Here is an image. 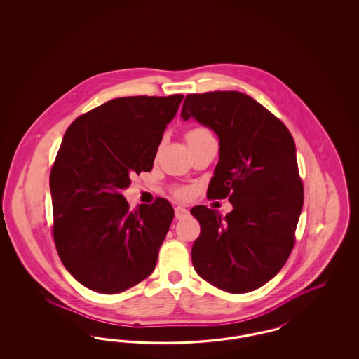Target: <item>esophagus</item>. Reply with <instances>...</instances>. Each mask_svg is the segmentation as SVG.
I'll use <instances>...</instances> for the list:
<instances>
[{
    "label": "esophagus",
    "mask_w": 359,
    "mask_h": 359,
    "mask_svg": "<svg viewBox=\"0 0 359 359\" xmlns=\"http://www.w3.org/2000/svg\"><path fill=\"white\" fill-rule=\"evenodd\" d=\"M188 214H189V211H188L187 208H184L183 205H176V207H175V217H176L177 219L186 218Z\"/></svg>",
    "instance_id": "obj_1"
}]
</instances>
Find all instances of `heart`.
<instances>
[{"mask_svg": "<svg viewBox=\"0 0 359 359\" xmlns=\"http://www.w3.org/2000/svg\"><path fill=\"white\" fill-rule=\"evenodd\" d=\"M211 133L205 128H194L186 135L187 142L198 141V140H205V138H211ZM175 195L180 199H187L191 196V191L187 187H177L175 189Z\"/></svg>", "mask_w": 359, "mask_h": 359, "instance_id": "obj_1", "label": "heart"}]
</instances>
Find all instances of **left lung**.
I'll use <instances>...</instances> for the list:
<instances>
[{
	"instance_id": "obj_1",
	"label": "left lung",
	"mask_w": 359,
	"mask_h": 359,
	"mask_svg": "<svg viewBox=\"0 0 359 359\" xmlns=\"http://www.w3.org/2000/svg\"><path fill=\"white\" fill-rule=\"evenodd\" d=\"M182 118L196 120L219 140V161L207 195L227 198L231 212L196 205L201 223L191 258L196 273L230 293H246L281 271L303 208L296 147L287 126L239 91L188 94Z\"/></svg>"
}]
</instances>
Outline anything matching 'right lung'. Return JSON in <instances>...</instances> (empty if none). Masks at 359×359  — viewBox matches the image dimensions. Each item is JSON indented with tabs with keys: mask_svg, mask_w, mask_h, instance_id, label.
I'll return each mask as SVG.
<instances>
[{
	"mask_svg": "<svg viewBox=\"0 0 359 359\" xmlns=\"http://www.w3.org/2000/svg\"><path fill=\"white\" fill-rule=\"evenodd\" d=\"M183 101L122 97L78 117L66 130L50 175L53 239L69 274L113 294L154 272L173 208L163 198L129 211L130 176L152 171L167 125Z\"/></svg>",
	"mask_w": 359,
	"mask_h": 359,
	"instance_id": "obj_1",
	"label": "right lung"
}]
</instances>
